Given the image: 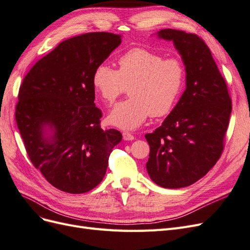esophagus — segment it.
<instances>
[{
	"label": "esophagus",
	"instance_id": "34e87169",
	"mask_svg": "<svg viewBox=\"0 0 250 250\" xmlns=\"http://www.w3.org/2000/svg\"><path fill=\"white\" fill-rule=\"evenodd\" d=\"M123 139L125 141H133L134 140V135L131 134L130 132H128V131H124L123 132Z\"/></svg>",
	"mask_w": 250,
	"mask_h": 250
}]
</instances>
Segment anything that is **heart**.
I'll list each match as a JSON object with an SVG mask.
<instances>
[{"label":"heart","mask_w":250,"mask_h":250,"mask_svg":"<svg viewBox=\"0 0 250 250\" xmlns=\"http://www.w3.org/2000/svg\"><path fill=\"white\" fill-rule=\"evenodd\" d=\"M118 63V70L106 63L97 65L92 77L96 92L107 103L115 102L129 87L130 97L112 108L109 122L122 129H134L149 115H169L185 88L183 60L138 47L123 53Z\"/></svg>","instance_id":"b5f03b06"}]
</instances>
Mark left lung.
<instances>
[{"instance_id":"8db88e82","label":"left lung","mask_w":250,"mask_h":250,"mask_svg":"<svg viewBox=\"0 0 250 250\" xmlns=\"http://www.w3.org/2000/svg\"><path fill=\"white\" fill-rule=\"evenodd\" d=\"M173 41L187 71V88L162 126L147 133L146 168L163 188L191 186L214 167L224 149L231 112L228 85L208 44L196 34L163 29Z\"/></svg>"}]
</instances>
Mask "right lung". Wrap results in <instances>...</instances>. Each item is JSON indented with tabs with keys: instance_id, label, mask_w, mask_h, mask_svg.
<instances>
[{
	"instance_id": "add662e5",
	"label": "right lung",
	"mask_w": 250,
	"mask_h": 250,
	"mask_svg": "<svg viewBox=\"0 0 250 250\" xmlns=\"http://www.w3.org/2000/svg\"><path fill=\"white\" fill-rule=\"evenodd\" d=\"M121 43L118 34L89 32L60 42L28 72L19 90L16 120L30 161L49 183L70 194L99 185L119 130L101 128L93 73ZM55 129L52 140L43 127Z\"/></svg>"
}]
</instances>
